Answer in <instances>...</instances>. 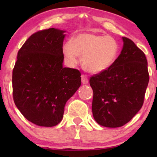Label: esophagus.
Returning <instances> with one entry per match:
<instances>
[{
  "instance_id": "34e87169",
  "label": "esophagus",
  "mask_w": 157,
  "mask_h": 157,
  "mask_svg": "<svg viewBox=\"0 0 157 157\" xmlns=\"http://www.w3.org/2000/svg\"><path fill=\"white\" fill-rule=\"evenodd\" d=\"M81 81H82L83 84H87L89 83V78L85 75H81Z\"/></svg>"
}]
</instances>
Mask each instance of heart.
<instances>
[{"instance_id":"obj_1","label":"heart","mask_w":157,"mask_h":157,"mask_svg":"<svg viewBox=\"0 0 157 157\" xmlns=\"http://www.w3.org/2000/svg\"><path fill=\"white\" fill-rule=\"evenodd\" d=\"M63 52L70 65L77 64L78 56H83L84 69L96 74L112 64L118 52V44L111 36L82 33L66 42L63 45Z\"/></svg>"}]
</instances>
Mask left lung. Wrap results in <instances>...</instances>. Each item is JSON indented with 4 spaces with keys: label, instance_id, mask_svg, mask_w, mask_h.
I'll return each mask as SVG.
<instances>
[{
    "label": "left lung",
    "instance_id": "1",
    "mask_svg": "<svg viewBox=\"0 0 157 157\" xmlns=\"http://www.w3.org/2000/svg\"><path fill=\"white\" fill-rule=\"evenodd\" d=\"M121 54L89 83L93 89L94 119L105 127L125 125L143 106L149 75L144 53L132 40L123 37Z\"/></svg>",
    "mask_w": 157,
    "mask_h": 157
}]
</instances>
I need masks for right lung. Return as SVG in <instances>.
Wrapping results in <instances>:
<instances>
[{"label": "right lung", "instance_id": "add662e5", "mask_svg": "<svg viewBox=\"0 0 157 157\" xmlns=\"http://www.w3.org/2000/svg\"><path fill=\"white\" fill-rule=\"evenodd\" d=\"M64 32L52 28L32 34L18 51L13 70L15 104L38 126L60 123L66 101L81 84L78 70L63 67Z\"/></svg>", "mask_w": 157, "mask_h": 157}]
</instances>
